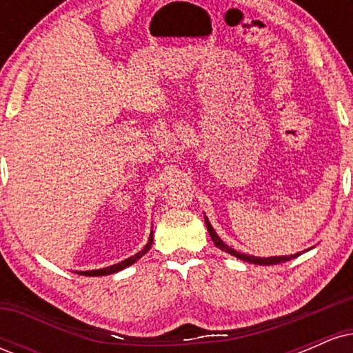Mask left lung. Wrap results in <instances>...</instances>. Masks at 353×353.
<instances>
[{"label":"left lung","instance_id":"obj_1","mask_svg":"<svg viewBox=\"0 0 353 353\" xmlns=\"http://www.w3.org/2000/svg\"><path fill=\"white\" fill-rule=\"evenodd\" d=\"M204 219H205V228H208V232H209L210 239H212L214 245L219 247V249H221V250H224V252L234 255V257L241 259V261L249 262V264H255V265H274V264H282V262L290 261V259L299 257V255L302 254V252H297V254H294V255H274V257H255V255L241 254V252H237V250H234L232 247H229L228 244H225L224 241H222L221 237L217 236V232H216V230H214L212 225H210L208 216H204ZM307 250H310V249H307Z\"/></svg>","mask_w":353,"mask_h":353}]
</instances>
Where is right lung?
<instances>
[{
	"mask_svg": "<svg viewBox=\"0 0 353 353\" xmlns=\"http://www.w3.org/2000/svg\"><path fill=\"white\" fill-rule=\"evenodd\" d=\"M151 245H152V232H151V236H149L148 244H145V245L143 247V249L139 250V252L134 254V255H131V257H129V259H124V261L117 262V264H114V265L104 267V269H98V270H79L78 274H79V275H88V277H99V275L116 274V272H119V270L125 269V267L132 265L136 261H139V259L143 257V255H144L145 252H148L149 249H151Z\"/></svg>",
	"mask_w": 353,
	"mask_h": 353,
	"instance_id": "right-lung-1",
	"label": "right lung"
}]
</instances>
